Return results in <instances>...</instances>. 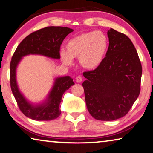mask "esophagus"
I'll return each instance as SVG.
<instances>
[{
    "label": "esophagus",
    "mask_w": 153,
    "mask_h": 153,
    "mask_svg": "<svg viewBox=\"0 0 153 153\" xmlns=\"http://www.w3.org/2000/svg\"><path fill=\"white\" fill-rule=\"evenodd\" d=\"M76 80L77 83H80L82 81V77L80 76H78L76 77Z\"/></svg>",
    "instance_id": "obj_1"
}]
</instances>
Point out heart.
<instances>
[{
  "label": "heart",
  "instance_id": "heart-1",
  "mask_svg": "<svg viewBox=\"0 0 153 153\" xmlns=\"http://www.w3.org/2000/svg\"><path fill=\"white\" fill-rule=\"evenodd\" d=\"M108 48V40L102 31H88L72 38L66 45L65 51H61L60 58L67 65H71L74 58L86 69H95L104 60Z\"/></svg>",
  "mask_w": 153,
  "mask_h": 153
}]
</instances>
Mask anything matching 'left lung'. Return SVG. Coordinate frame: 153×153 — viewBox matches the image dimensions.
Instances as JSON below:
<instances>
[{
	"label": "left lung",
	"instance_id": "left-lung-1",
	"mask_svg": "<svg viewBox=\"0 0 153 153\" xmlns=\"http://www.w3.org/2000/svg\"><path fill=\"white\" fill-rule=\"evenodd\" d=\"M109 45L102 63L83 73L82 83L88 112L95 119L112 121L128 113L140 93L142 67L133 42L111 28Z\"/></svg>",
	"mask_w": 153,
	"mask_h": 153
}]
</instances>
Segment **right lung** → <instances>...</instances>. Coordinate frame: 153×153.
Here are the masks:
<instances>
[{
    "label": "right lung",
    "instance_id": "add662e5",
    "mask_svg": "<svg viewBox=\"0 0 153 153\" xmlns=\"http://www.w3.org/2000/svg\"><path fill=\"white\" fill-rule=\"evenodd\" d=\"M72 29L63 27H47L27 36L20 43L10 63V85L18 106L27 117L37 121L56 119L61 114L60 105L62 95L74 84L69 76L57 77L47 100L40 104H32L20 93L16 82L17 66L22 57L30 54L41 55L48 58L60 59V48Z\"/></svg>",
    "mask_w": 153,
    "mask_h": 153
}]
</instances>
